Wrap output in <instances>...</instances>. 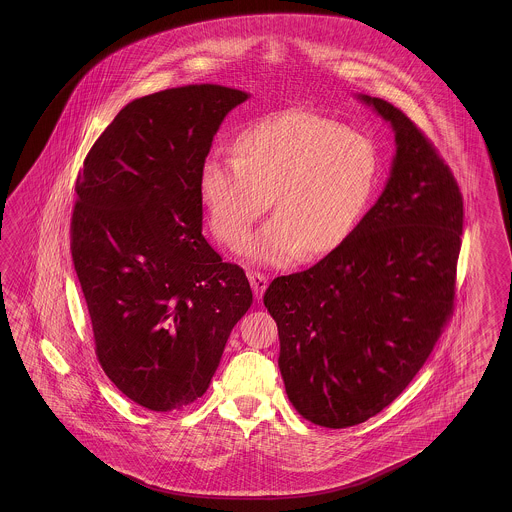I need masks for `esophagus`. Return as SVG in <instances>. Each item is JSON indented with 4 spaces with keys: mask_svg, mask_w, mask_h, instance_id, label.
<instances>
[{
    "mask_svg": "<svg viewBox=\"0 0 512 512\" xmlns=\"http://www.w3.org/2000/svg\"><path fill=\"white\" fill-rule=\"evenodd\" d=\"M247 276H249V282H251L252 293L260 300L263 293H265V289H267V278L260 272H249Z\"/></svg>",
    "mask_w": 512,
    "mask_h": 512,
    "instance_id": "esophagus-1",
    "label": "esophagus"
}]
</instances>
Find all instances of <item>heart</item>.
Here are the masks:
<instances>
[{"label":"heart","instance_id":"b5f03b06","mask_svg":"<svg viewBox=\"0 0 512 512\" xmlns=\"http://www.w3.org/2000/svg\"><path fill=\"white\" fill-rule=\"evenodd\" d=\"M377 175V152L360 131L293 109L243 131L236 155L214 152L201 166L199 188L218 238L241 247L252 223L276 216L249 243L254 263L285 265L302 252L335 251L357 227Z\"/></svg>","mask_w":512,"mask_h":512}]
</instances>
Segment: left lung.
<instances>
[{
    "instance_id": "obj_1",
    "label": "left lung",
    "mask_w": 512,
    "mask_h": 512,
    "mask_svg": "<svg viewBox=\"0 0 512 512\" xmlns=\"http://www.w3.org/2000/svg\"><path fill=\"white\" fill-rule=\"evenodd\" d=\"M357 98L395 135L386 186L335 251L263 296L287 397L326 428L368 421L423 368L452 313L463 232V197L432 142L390 102Z\"/></svg>"
}]
</instances>
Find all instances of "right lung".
Segmentation results:
<instances>
[{
	"label": "right lung",
	"mask_w": 512,
	"mask_h": 512,
	"mask_svg": "<svg viewBox=\"0 0 512 512\" xmlns=\"http://www.w3.org/2000/svg\"><path fill=\"white\" fill-rule=\"evenodd\" d=\"M249 93L192 84L135 98L78 174L71 252L97 357L133 403L172 412L207 392L252 304L245 272L201 234V166Z\"/></svg>",
	"instance_id": "add662e5"
}]
</instances>
